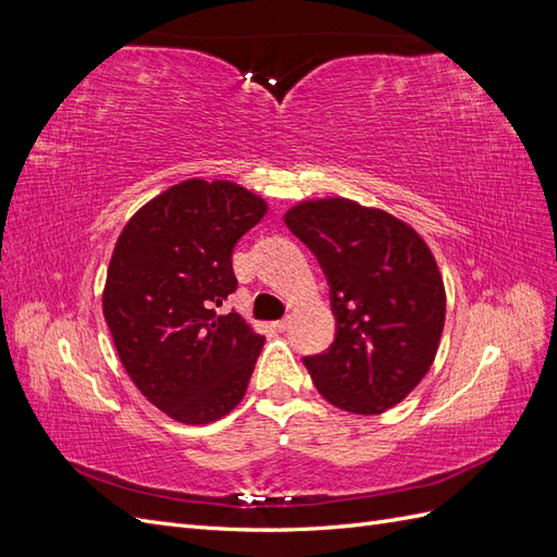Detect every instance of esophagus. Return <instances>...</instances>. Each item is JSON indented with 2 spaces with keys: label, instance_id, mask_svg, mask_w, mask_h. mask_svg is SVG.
Wrapping results in <instances>:
<instances>
[{
  "label": "esophagus",
  "instance_id": "esophagus-1",
  "mask_svg": "<svg viewBox=\"0 0 557 557\" xmlns=\"http://www.w3.org/2000/svg\"><path fill=\"white\" fill-rule=\"evenodd\" d=\"M288 327H290V318H281V320H276V323H274L276 332H285Z\"/></svg>",
  "mask_w": 557,
  "mask_h": 557
}]
</instances>
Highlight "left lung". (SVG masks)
<instances>
[{
	"mask_svg": "<svg viewBox=\"0 0 557 557\" xmlns=\"http://www.w3.org/2000/svg\"><path fill=\"white\" fill-rule=\"evenodd\" d=\"M285 225L330 283L334 342L305 364L334 407L374 416L423 381L444 332L446 293L420 234L346 197L299 201Z\"/></svg>",
	"mask_w": 557,
	"mask_h": 557,
	"instance_id": "left-lung-1",
	"label": "left lung"
}]
</instances>
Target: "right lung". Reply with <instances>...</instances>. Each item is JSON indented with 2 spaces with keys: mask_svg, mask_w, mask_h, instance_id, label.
Returning a JSON list of instances; mask_svg holds the SVG:
<instances>
[{
  "mask_svg": "<svg viewBox=\"0 0 557 557\" xmlns=\"http://www.w3.org/2000/svg\"><path fill=\"white\" fill-rule=\"evenodd\" d=\"M267 201L232 181L190 178L134 213L115 242L102 309L125 372L185 425L244 399L264 336L215 307L237 290L232 250Z\"/></svg>",
  "mask_w": 557,
  "mask_h": 557,
  "instance_id": "right-lung-1",
  "label": "right lung"
}]
</instances>
